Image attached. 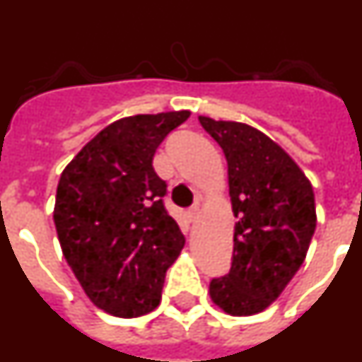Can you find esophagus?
Returning a JSON list of instances; mask_svg holds the SVG:
<instances>
[{
	"label": "esophagus",
	"mask_w": 362,
	"mask_h": 362,
	"mask_svg": "<svg viewBox=\"0 0 362 362\" xmlns=\"http://www.w3.org/2000/svg\"><path fill=\"white\" fill-rule=\"evenodd\" d=\"M187 216H188V219H190V223H194V221L197 219V216H199V209H197V206H194V209L188 210Z\"/></svg>",
	"instance_id": "34e87169"
}]
</instances>
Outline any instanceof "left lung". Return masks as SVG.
Instances as JSON below:
<instances>
[{
  "instance_id": "left-lung-1",
  "label": "left lung",
  "mask_w": 362,
  "mask_h": 362,
  "mask_svg": "<svg viewBox=\"0 0 362 362\" xmlns=\"http://www.w3.org/2000/svg\"><path fill=\"white\" fill-rule=\"evenodd\" d=\"M228 163L233 226L232 268L210 283L230 315L263 312L283 293L315 232V196L297 163L267 134L238 121L199 116Z\"/></svg>"
}]
</instances>
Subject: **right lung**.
<instances>
[{
	"instance_id": "right-lung-1",
	"label": "right lung",
	"mask_w": 362,
	"mask_h": 362,
	"mask_svg": "<svg viewBox=\"0 0 362 362\" xmlns=\"http://www.w3.org/2000/svg\"><path fill=\"white\" fill-rule=\"evenodd\" d=\"M190 110L137 114L105 127L65 166L54 223L88 299L116 317L158 308L166 270L185 246L163 204L153 153Z\"/></svg>"
}]
</instances>
